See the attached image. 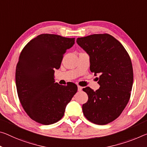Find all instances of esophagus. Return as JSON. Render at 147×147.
Here are the masks:
<instances>
[{
  "label": "esophagus",
  "instance_id": "esophagus-1",
  "mask_svg": "<svg viewBox=\"0 0 147 147\" xmlns=\"http://www.w3.org/2000/svg\"><path fill=\"white\" fill-rule=\"evenodd\" d=\"M82 90V88L80 86H78V92H81Z\"/></svg>",
  "mask_w": 147,
  "mask_h": 147
}]
</instances>
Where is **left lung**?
Wrapping results in <instances>:
<instances>
[{
    "instance_id": "left-lung-1",
    "label": "left lung",
    "mask_w": 147,
    "mask_h": 147,
    "mask_svg": "<svg viewBox=\"0 0 147 147\" xmlns=\"http://www.w3.org/2000/svg\"><path fill=\"white\" fill-rule=\"evenodd\" d=\"M76 42L89 55L91 72L99 76L98 90L83 88L88 96L83 114L95 124H107L121 115L129 100L134 82L131 59L122 44L109 34L81 37Z\"/></svg>"
}]
</instances>
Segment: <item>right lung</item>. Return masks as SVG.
Listing matches in <instances>:
<instances>
[{
    "mask_svg": "<svg viewBox=\"0 0 147 147\" xmlns=\"http://www.w3.org/2000/svg\"><path fill=\"white\" fill-rule=\"evenodd\" d=\"M74 39L42 34L28 42L20 53L16 70L18 95L23 109L36 122L50 125L61 120L77 92L75 84L61 86L54 80V70L59 69Z\"/></svg>",
    "mask_w": 147,
    "mask_h": 147,
    "instance_id": "add662e5",
    "label": "right lung"
}]
</instances>
